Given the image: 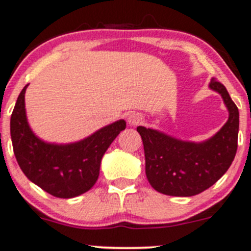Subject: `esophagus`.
<instances>
[{"label": "esophagus", "mask_w": 251, "mask_h": 251, "mask_svg": "<svg viewBox=\"0 0 251 251\" xmlns=\"http://www.w3.org/2000/svg\"><path fill=\"white\" fill-rule=\"evenodd\" d=\"M141 121H143V118H141V116L139 115V113L134 112V113H130V115L128 116V123L131 126L139 125Z\"/></svg>", "instance_id": "1"}]
</instances>
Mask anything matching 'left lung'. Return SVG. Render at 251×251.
<instances>
[{
    "label": "left lung",
    "mask_w": 251,
    "mask_h": 251,
    "mask_svg": "<svg viewBox=\"0 0 251 251\" xmlns=\"http://www.w3.org/2000/svg\"><path fill=\"white\" fill-rule=\"evenodd\" d=\"M210 88L221 94L229 111L216 135L195 144L138 126L145 152V172L151 187L172 197H193L215 184L229 168L238 148L239 111L227 89L212 79Z\"/></svg>",
    "instance_id": "1"
}]
</instances>
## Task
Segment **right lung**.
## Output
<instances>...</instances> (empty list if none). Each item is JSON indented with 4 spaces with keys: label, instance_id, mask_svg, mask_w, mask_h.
I'll return each mask as SVG.
<instances>
[{
    "label": "right lung",
    "instance_id": "1",
    "mask_svg": "<svg viewBox=\"0 0 251 251\" xmlns=\"http://www.w3.org/2000/svg\"><path fill=\"white\" fill-rule=\"evenodd\" d=\"M26 86L19 94L11 116L12 145L19 167L28 179L56 198L69 199L88 192L98 180L103 153L126 129V122L112 123L79 143H44L26 122Z\"/></svg>",
    "mask_w": 251,
    "mask_h": 251
}]
</instances>
